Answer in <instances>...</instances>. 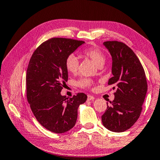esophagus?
Listing matches in <instances>:
<instances>
[{"label": "esophagus", "instance_id": "34e87169", "mask_svg": "<svg viewBox=\"0 0 160 160\" xmlns=\"http://www.w3.org/2000/svg\"><path fill=\"white\" fill-rule=\"evenodd\" d=\"M94 99V96H92L91 95H88V101H93Z\"/></svg>", "mask_w": 160, "mask_h": 160}]
</instances>
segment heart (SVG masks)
<instances>
[{
  "label": "heart",
  "instance_id": "b5f03b06",
  "mask_svg": "<svg viewBox=\"0 0 160 160\" xmlns=\"http://www.w3.org/2000/svg\"><path fill=\"white\" fill-rule=\"evenodd\" d=\"M83 55L91 59L97 66L101 67L103 65L106 60V56L102 50L97 47H90L83 50ZM65 68L69 72L75 74L79 68V60L74 54H70L65 59ZM77 85L81 88H91L92 85V80L89 78H82L77 81Z\"/></svg>",
  "mask_w": 160,
  "mask_h": 160
}]
</instances>
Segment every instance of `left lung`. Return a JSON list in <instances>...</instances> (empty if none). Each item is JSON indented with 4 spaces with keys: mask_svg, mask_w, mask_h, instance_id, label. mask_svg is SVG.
Here are the masks:
<instances>
[{
    "mask_svg": "<svg viewBox=\"0 0 160 160\" xmlns=\"http://www.w3.org/2000/svg\"><path fill=\"white\" fill-rule=\"evenodd\" d=\"M103 44L113 60V77L108 85L116 90L111 105L101 116L102 122L111 132H123L132 127L141 114L147 91L146 75L139 58L124 43L107 41Z\"/></svg>",
    "mask_w": 160,
    "mask_h": 160,
    "instance_id": "left-lung-1",
    "label": "left lung"
}]
</instances>
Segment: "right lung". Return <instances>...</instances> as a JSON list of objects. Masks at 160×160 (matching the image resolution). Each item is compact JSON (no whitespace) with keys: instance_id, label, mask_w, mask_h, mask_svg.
<instances>
[{"instance_id":"add662e5","label":"right lung","mask_w":160,"mask_h":160,"mask_svg":"<svg viewBox=\"0 0 160 160\" xmlns=\"http://www.w3.org/2000/svg\"><path fill=\"white\" fill-rule=\"evenodd\" d=\"M84 43L52 38L39 45L30 59L26 77L27 101L37 120L50 132L70 130L77 121L78 107L87 100L83 92L70 98L60 93L68 80L65 59Z\"/></svg>"}]
</instances>
